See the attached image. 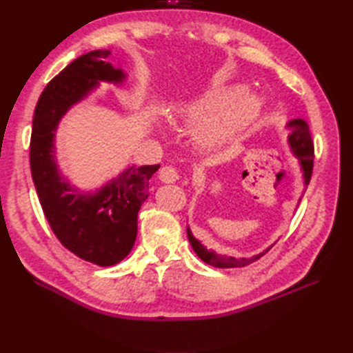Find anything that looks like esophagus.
I'll list each match as a JSON object with an SVG mask.
<instances>
[{"label": "esophagus", "mask_w": 353, "mask_h": 353, "mask_svg": "<svg viewBox=\"0 0 353 353\" xmlns=\"http://www.w3.org/2000/svg\"><path fill=\"white\" fill-rule=\"evenodd\" d=\"M159 179L165 183H174L181 179V174H179V171L174 167H171V165H165V167H162L159 171Z\"/></svg>", "instance_id": "1"}]
</instances>
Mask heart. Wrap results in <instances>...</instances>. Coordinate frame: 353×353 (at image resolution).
<instances>
[{"label":"heart","mask_w":353,"mask_h":353,"mask_svg":"<svg viewBox=\"0 0 353 353\" xmlns=\"http://www.w3.org/2000/svg\"><path fill=\"white\" fill-rule=\"evenodd\" d=\"M235 92L234 86H215L196 101L177 108V114L182 118L196 121L192 133L201 145L226 144L258 115L259 97L250 92Z\"/></svg>","instance_id":"heart-1"}]
</instances>
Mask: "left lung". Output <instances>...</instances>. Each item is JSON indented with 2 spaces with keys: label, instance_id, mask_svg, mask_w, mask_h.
<instances>
[{
  "label": "left lung",
  "instance_id": "obj_1",
  "mask_svg": "<svg viewBox=\"0 0 353 353\" xmlns=\"http://www.w3.org/2000/svg\"><path fill=\"white\" fill-rule=\"evenodd\" d=\"M290 127V137H288V144L292 154H294L299 162H301L302 172H303V181L305 185H308L311 181V174H312V165H314V145H312V139H311V132H310V125L306 124L303 119H292L287 124ZM186 234H188V239L192 245L194 252L197 253V256L205 261L206 264L219 267V268H234V267H244L249 265L252 262L258 261L262 254H265L273 245H270L267 250H264L259 254H254L252 258H234V256H226V254H219L214 250H208L206 247L201 244L199 239L192 235V232L190 228H186Z\"/></svg>",
  "mask_w": 353,
  "mask_h": 353
}]
</instances>
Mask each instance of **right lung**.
Segmentation results:
<instances>
[{"mask_svg":"<svg viewBox=\"0 0 353 353\" xmlns=\"http://www.w3.org/2000/svg\"><path fill=\"white\" fill-rule=\"evenodd\" d=\"M109 54V50L89 51L50 81L36 104L30 139L32 177L51 230L70 252L100 267L115 265L130 253L148 181L159 170V165H133L95 192L79 191L59 171L54 137L62 117L100 81L125 80L124 71L108 62Z\"/></svg>","mask_w":353,"mask_h":353,"instance_id":"add662e5","label":"right lung"}]
</instances>
